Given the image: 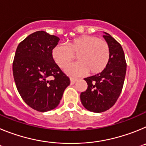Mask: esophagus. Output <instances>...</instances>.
Wrapping results in <instances>:
<instances>
[{"label":"esophagus","instance_id":"esophagus-1","mask_svg":"<svg viewBox=\"0 0 146 146\" xmlns=\"http://www.w3.org/2000/svg\"><path fill=\"white\" fill-rule=\"evenodd\" d=\"M75 82H76V80L75 79H72V78H71V79H70L71 85H74V83H75Z\"/></svg>","mask_w":146,"mask_h":146}]
</instances>
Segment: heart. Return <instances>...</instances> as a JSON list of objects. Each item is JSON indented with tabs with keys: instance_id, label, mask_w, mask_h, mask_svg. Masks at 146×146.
<instances>
[{
	"instance_id": "obj_1",
	"label": "heart",
	"mask_w": 146,
	"mask_h": 146,
	"mask_svg": "<svg viewBox=\"0 0 146 146\" xmlns=\"http://www.w3.org/2000/svg\"><path fill=\"white\" fill-rule=\"evenodd\" d=\"M77 54L79 61L69 64L64 69L66 73L72 77L87 73L91 75L99 74L105 69L110 56L108 44L93 36H82L69 44H59L52 51V58L60 67L65 66Z\"/></svg>"
}]
</instances>
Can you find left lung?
Returning a JSON list of instances; mask_svg holds the SVG:
<instances>
[{"label":"left lung","instance_id":"1","mask_svg":"<svg viewBox=\"0 0 146 146\" xmlns=\"http://www.w3.org/2000/svg\"><path fill=\"white\" fill-rule=\"evenodd\" d=\"M103 37L110 47L109 62L102 72L85 78L88 88L80 94L82 105L94 113L106 111L116 102L123 88L126 72L121 45L108 33L104 32Z\"/></svg>","mask_w":146,"mask_h":146}]
</instances>
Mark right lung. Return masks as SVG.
<instances>
[{
  "instance_id": "add662e5",
  "label": "right lung",
  "mask_w": 146,
  "mask_h": 146,
  "mask_svg": "<svg viewBox=\"0 0 146 146\" xmlns=\"http://www.w3.org/2000/svg\"><path fill=\"white\" fill-rule=\"evenodd\" d=\"M60 38L40 31L20 42L13 62L17 88L28 106L39 112L55 109L60 103L69 78L55 64L52 49ZM50 76L54 77L50 81Z\"/></svg>"
}]
</instances>
